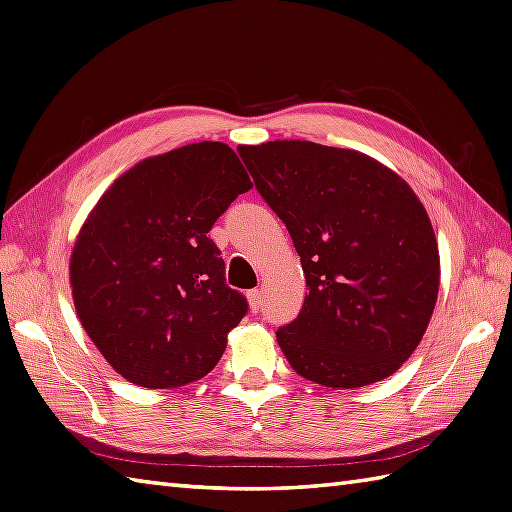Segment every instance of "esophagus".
I'll return each instance as SVG.
<instances>
[{
	"label": "esophagus",
	"mask_w": 512,
	"mask_h": 512,
	"mask_svg": "<svg viewBox=\"0 0 512 512\" xmlns=\"http://www.w3.org/2000/svg\"><path fill=\"white\" fill-rule=\"evenodd\" d=\"M247 300H249V309L258 311L260 309V302H263V296H260L258 289H252V291H247Z\"/></svg>",
	"instance_id": "34e87169"
}]
</instances>
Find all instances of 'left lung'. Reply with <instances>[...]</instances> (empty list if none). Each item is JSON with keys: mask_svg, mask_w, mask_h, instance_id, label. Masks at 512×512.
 Instances as JSON below:
<instances>
[{"mask_svg": "<svg viewBox=\"0 0 512 512\" xmlns=\"http://www.w3.org/2000/svg\"><path fill=\"white\" fill-rule=\"evenodd\" d=\"M238 154L305 271L300 314L276 331L291 369L329 389L389 378L420 344L440 289L420 198L356 150L269 141Z\"/></svg>", "mask_w": 512, "mask_h": 512, "instance_id": "left-lung-1", "label": "left lung"}]
</instances>
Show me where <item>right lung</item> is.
Listing matches in <instances>:
<instances>
[{"label":"right lung","mask_w":512,"mask_h":512,"mask_svg":"<svg viewBox=\"0 0 512 512\" xmlns=\"http://www.w3.org/2000/svg\"><path fill=\"white\" fill-rule=\"evenodd\" d=\"M252 181L225 143L150 156L99 198L70 256L83 329L110 367L145 389L210 373L247 300L225 285L210 229Z\"/></svg>","instance_id":"add662e5"}]
</instances>
